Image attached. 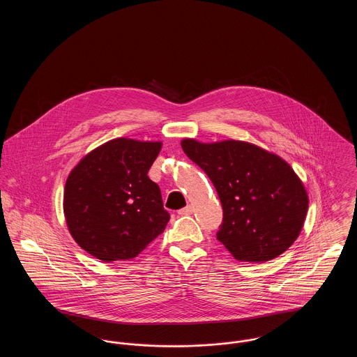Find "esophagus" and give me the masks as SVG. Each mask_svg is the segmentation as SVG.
Masks as SVG:
<instances>
[{
    "label": "esophagus",
    "instance_id": "1",
    "mask_svg": "<svg viewBox=\"0 0 357 357\" xmlns=\"http://www.w3.org/2000/svg\"><path fill=\"white\" fill-rule=\"evenodd\" d=\"M192 210H194L192 206H191V204H187L185 208H181V210L178 211V214H179V215H188V214L192 213Z\"/></svg>",
    "mask_w": 357,
    "mask_h": 357
}]
</instances>
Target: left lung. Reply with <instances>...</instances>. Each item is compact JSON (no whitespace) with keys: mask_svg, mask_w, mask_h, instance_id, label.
<instances>
[{"mask_svg":"<svg viewBox=\"0 0 357 357\" xmlns=\"http://www.w3.org/2000/svg\"><path fill=\"white\" fill-rule=\"evenodd\" d=\"M181 144L218 192L223 220L217 239L236 259L258 264L288 250L304 226L307 194L284 159L239 140Z\"/></svg>","mask_w":357,"mask_h":357,"instance_id":"obj_1","label":"left lung"}]
</instances>
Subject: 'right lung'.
<instances>
[{
    "label": "right lung",
    "instance_id": "right-lung-1",
    "mask_svg": "<svg viewBox=\"0 0 357 357\" xmlns=\"http://www.w3.org/2000/svg\"><path fill=\"white\" fill-rule=\"evenodd\" d=\"M160 142L119 137L86 153L70 171L64 191L69 233L104 262L131 259L170 221L149 170Z\"/></svg>",
    "mask_w": 357,
    "mask_h": 357
}]
</instances>
